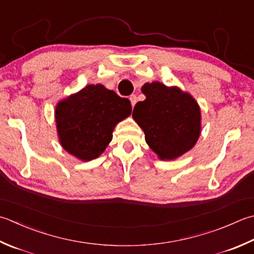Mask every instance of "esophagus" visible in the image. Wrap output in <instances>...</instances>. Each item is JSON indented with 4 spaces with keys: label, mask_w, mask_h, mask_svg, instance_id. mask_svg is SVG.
<instances>
[{
    "label": "esophagus",
    "mask_w": 254,
    "mask_h": 254,
    "mask_svg": "<svg viewBox=\"0 0 254 254\" xmlns=\"http://www.w3.org/2000/svg\"><path fill=\"white\" fill-rule=\"evenodd\" d=\"M130 101H131L132 108H134V106H135V103L137 101V98H136L135 94H132V96H130Z\"/></svg>",
    "instance_id": "obj_1"
}]
</instances>
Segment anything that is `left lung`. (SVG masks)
<instances>
[{"label": "left lung", "mask_w": 254, "mask_h": 254, "mask_svg": "<svg viewBox=\"0 0 254 254\" xmlns=\"http://www.w3.org/2000/svg\"><path fill=\"white\" fill-rule=\"evenodd\" d=\"M146 99L135 104L132 117L145 134L147 145L160 160L182 156L200 135V108L190 93L158 81L142 87Z\"/></svg>", "instance_id": "obj_1"}]
</instances>
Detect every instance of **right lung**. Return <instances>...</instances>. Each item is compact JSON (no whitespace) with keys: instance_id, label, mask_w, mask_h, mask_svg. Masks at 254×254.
<instances>
[{"instance_id":"add662e5","label":"right lung","mask_w":254,"mask_h":254,"mask_svg":"<svg viewBox=\"0 0 254 254\" xmlns=\"http://www.w3.org/2000/svg\"><path fill=\"white\" fill-rule=\"evenodd\" d=\"M131 111L128 99L119 97L102 84H88L56 106L59 142L79 160H94L111 142L114 127Z\"/></svg>"}]
</instances>
